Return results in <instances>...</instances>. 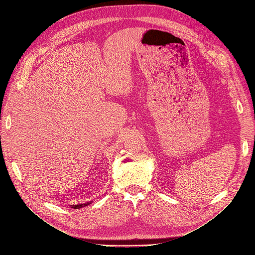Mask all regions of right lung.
<instances>
[{"instance_id":"right-lung-1","label":"right lung","mask_w":255,"mask_h":255,"mask_svg":"<svg viewBox=\"0 0 255 255\" xmlns=\"http://www.w3.org/2000/svg\"><path fill=\"white\" fill-rule=\"evenodd\" d=\"M89 204H91V201H90V202H87V203H84V204H78V205H71V207H72V208H82V207H85V206H87V205H89Z\"/></svg>"}]
</instances>
